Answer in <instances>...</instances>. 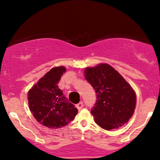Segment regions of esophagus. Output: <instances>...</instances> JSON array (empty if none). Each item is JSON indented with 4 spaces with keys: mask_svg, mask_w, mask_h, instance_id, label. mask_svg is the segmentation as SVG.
I'll use <instances>...</instances> for the list:
<instances>
[{
    "mask_svg": "<svg viewBox=\"0 0 160 160\" xmlns=\"http://www.w3.org/2000/svg\"><path fill=\"white\" fill-rule=\"evenodd\" d=\"M83 106H84V104H83V103H82V102H79L78 104H76V108H78V110H81L82 108H83Z\"/></svg>",
    "mask_w": 160,
    "mask_h": 160,
    "instance_id": "esophagus-1",
    "label": "esophagus"
}]
</instances>
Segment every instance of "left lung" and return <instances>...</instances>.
Wrapping results in <instances>:
<instances>
[{"label":"left lung","instance_id":"8db88e82","mask_svg":"<svg viewBox=\"0 0 160 160\" xmlns=\"http://www.w3.org/2000/svg\"><path fill=\"white\" fill-rule=\"evenodd\" d=\"M85 78L97 94L91 111L95 122L106 130L126 123L134 113L136 96L124 78L107 64L87 68Z\"/></svg>","mask_w":160,"mask_h":160}]
</instances>
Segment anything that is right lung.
Returning a JSON list of instances; mask_svg holds the SVG:
<instances>
[{
    "label": "right lung",
    "instance_id": "right-lung-1",
    "mask_svg": "<svg viewBox=\"0 0 160 160\" xmlns=\"http://www.w3.org/2000/svg\"><path fill=\"white\" fill-rule=\"evenodd\" d=\"M66 69H51L28 92V104L34 118L46 127L58 128L74 119L78 109L64 95L58 83Z\"/></svg>",
    "mask_w": 160,
    "mask_h": 160
}]
</instances>
